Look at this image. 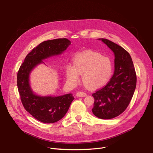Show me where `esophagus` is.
I'll use <instances>...</instances> for the list:
<instances>
[{
    "mask_svg": "<svg viewBox=\"0 0 153 153\" xmlns=\"http://www.w3.org/2000/svg\"><path fill=\"white\" fill-rule=\"evenodd\" d=\"M77 97H85L87 96V94L85 93V92H78L76 93V95Z\"/></svg>",
    "mask_w": 153,
    "mask_h": 153,
    "instance_id": "esophagus-1",
    "label": "esophagus"
}]
</instances>
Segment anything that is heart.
Segmentation results:
<instances>
[{
    "label": "heart",
    "mask_w": 153,
    "mask_h": 153,
    "mask_svg": "<svg viewBox=\"0 0 153 153\" xmlns=\"http://www.w3.org/2000/svg\"><path fill=\"white\" fill-rule=\"evenodd\" d=\"M73 65L65 67L66 80L69 85L75 86L79 82L80 75L82 82L90 89H98L105 85L113 75V65L110 59L94 52H85L75 55Z\"/></svg>",
    "instance_id": "1"
}]
</instances>
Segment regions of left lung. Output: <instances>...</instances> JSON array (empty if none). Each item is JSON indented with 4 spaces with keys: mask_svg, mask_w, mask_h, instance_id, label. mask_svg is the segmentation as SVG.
<instances>
[{
    "mask_svg": "<svg viewBox=\"0 0 153 153\" xmlns=\"http://www.w3.org/2000/svg\"><path fill=\"white\" fill-rule=\"evenodd\" d=\"M114 53V73L103 88L92 94V113L102 119H112L126 109L137 84V76L130 55L122 47L108 39L100 38Z\"/></svg>",
    "mask_w": 153,
    "mask_h": 153,
    "instance_id": "1",
    "label": "left lung"
}]
</instances>
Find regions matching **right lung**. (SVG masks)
<instances>
[{
  "label": "right lung",
  "mask_w": 153,
  "mask_h": 153,
  "mask_svg": "<svg viewBox=\"0 0 153 153\" xmlns=\"http://www.w3.org/2000/svg\"><path fill=\"white\" fill-rule=\"evenodd\" d=\"M70 45L66 38L43 41L27 55L18 72L17 86L22 103L27 112L42 123L61 120L75 98L71 93L59 96L36 94L30 85V73L37 66L45 64L43 60L61 55Z\"/></svg>",
  "instance_id": "add662e5"
}]
</instances>
